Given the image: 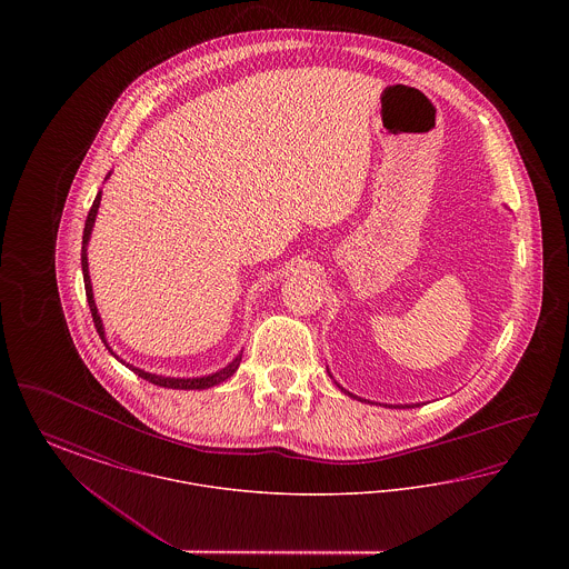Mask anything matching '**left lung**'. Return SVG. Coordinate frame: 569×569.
Wrapping results in <instances>:
<instances>
[{
    "label": "left lung",
    "instance_id": "8db88e82",
    "mask_svg": "<svg viewBox=\"0 0 569 569\" xmlns=\"http://www.w3.org/2000/svg\"><path fill=\"white\" fill-rule=\"evenodd\" d=\"M339 388H341V386H339ZM341 390H343V388H341ZM348 395H350V392H348ZM350 397H352V395H350Z\"/></svg>",
    "mask_w": 569,
    "mask_h": 569
}]
</instances>
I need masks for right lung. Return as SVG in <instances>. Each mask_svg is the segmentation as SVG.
I'll list each match as a JSON object with an SVG mask.
<instances>
[{
	"instance_id": "1",
	"label": "right lung",
	"mask_w": 569,
	"mask_h": 569,
	"mask_svg": "<svg viewBox=\"0 0 569 569\" xmlns=\"http://www.w3.org/2000/svg\"><path fill=\"white\" fill-rule=\"evenodd\" d=\"M100 198H102V193H98V196H96V200H93V204H91V209H89V216L84 219V230H82L81 264L82 279H84V295H87V302H89V311H91V318H93V325H96V330H98L100 339H102V341H104V346L109 348V343H107V339H104L102 320H100V316H98V307H96V300H93V290H91V281H89V264H87V243H89V234H91L93 221H96V216H98ZM109 352L112 353L110 348ZM112 356H114V353H112ZM241 356H243V353H239V356H237V358H234L226 369L217 371L213 376L190 379L162 378V376H156V373H147V371H142V369H136L132 365H126L123 360H121V362H123L126 367H130L138 378L147 379V381H151V383H156V386H162V388H177V390H202V388H211V386H217V383H221V381H226V379L230 378V376L239 369V365H241Z\"/></svg>"
}]
</instances>
